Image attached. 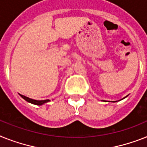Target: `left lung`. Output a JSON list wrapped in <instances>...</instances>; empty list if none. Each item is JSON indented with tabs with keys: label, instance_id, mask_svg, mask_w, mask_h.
Here are the masks:
<instances>
[{
	"label": "left lung",
	"instance_id": "1",
	"mask_svg": "<svg viewBox=\"0 0 147 147\" xmlns=\"http://www.w3.org/2000/svg\"><path fill=\"white\" fill-rule=\"evenodd\" d=\"M115 102H116V101H115Z\"/></svg>",
	"mask_w": 147,
	"mask_h": 147
}]
</instances>
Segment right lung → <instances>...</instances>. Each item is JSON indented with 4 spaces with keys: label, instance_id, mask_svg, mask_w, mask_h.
<instances>
[{
    "label": "right lung",
    "instance_id": "obj_1",
    "mask_svg": "<svg viewBox=\"0 0 147 147\" xmlns=\"http://www.w3.org/2000/svg\"><path fill=\"white\" fill-rule=\"evenodd\" d=\"M20 96L23 98V99H25L26 101L29 103H31V104H36V105H42V104H45V103L47 102H49V100H34V99H31V98H29L28 97H25L24 95H22L20 94Z\"/></svg>",
    "mask_w": 147,
    "mask_h": 147
}]
</instances>
